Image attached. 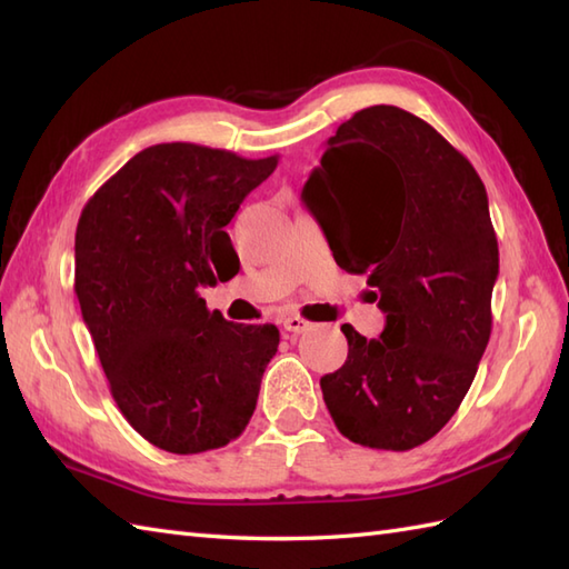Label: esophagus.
<instances>
[{
  "label": "esophagus",
  "mask_w": 569,
  "mask_h": 569,
  "mask_svg": "<svg viewBox=\"0 0 569 569\" xmlns=\"http://www.w3.org/2000/svg\"><path fill=\"white\" fill-rule=\"evenodd\" d=\"M308 328H310V322L306 318H300V316H288L283 320V330L291 332V335H300V332H306Z\"/></svg>",
  "instance_id": "esophagus-1"
}]
</instances>
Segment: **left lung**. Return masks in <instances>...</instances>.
<instances>
[{
    "mask_svg": "<svg viewBox=\"0 0 569 569\" xmlns=\"http://www.w3.org/2000/svg\"><path fill=\"white\" fill-rule=\"evenodd\" d=\"M303 200L386 312L377 340L342 325L349 352L320 379L325 406L352 442L413 450L457 413L489 345L499 241L485 183L428 122L377 104L337 127Z\"/></svg>",
    "mask_w": 569,
    "mask_h": 569,
    "instance_id": "1",
    "label": "left lung"
}]
</instances>
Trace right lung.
<instances>
[{
    "label": "right lung",
    "mask_w": 569,
    "mask_h": 569,
    "mask_svg": "<svg viewBox=\"0 0 569 569\" xmlns=\"http://www.w3.org/2000/svg\"><path fill=\"white\" fill-rule=\"evenodd\" d=\"M278 166L200 143H156L82 208L76 296L122 416L143 440L198 455L237 440L257 408L276 325L208 310L202 286L239 263L224 227Z\"/></svg>",
    "instance_id": "add662e5"
}]
</instances>
